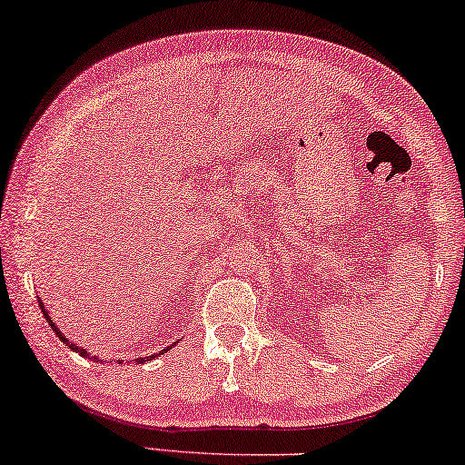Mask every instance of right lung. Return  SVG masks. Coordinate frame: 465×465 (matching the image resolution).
Returning a JSON list of instances; mask_svg holds the SVG:
<instances>
[{"mask_svg":"<svg viewBox=\"0 0 465 465\" xmlns=\"http://www.w3.org/2000/svg\"><path fill=\"white\" fill-rule=\"evenodd\" d=\"M39 307H41V311H44V315H45V322L52 325L54 334H55V336H58V338H60V341H62V342H64V344L68 346V349H71V351H74V352H79V355H81V357H85V359H94V361H100V359H98V357H95V355H92V352H87L85 349H81V346H77V344H74V342H71V341H68V338H66L64 334H62V331L58 330V325H55V323L52 322V317H50V315H47V311H45V307H44V302H41V301H39ZM166 351H169V349H163V352H166ZM163 352H154V355H150V357H140V359H135V363H145V361H152V359H154V357H158V355H163ZM119 363H123V359H119Z\"/></svg>","mask_w":465,"mask_h":465,"instance_id":"right-lung-1","label":"right lung"}]
</instances>
